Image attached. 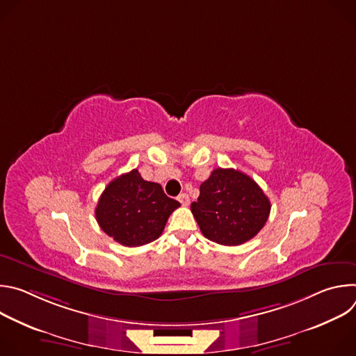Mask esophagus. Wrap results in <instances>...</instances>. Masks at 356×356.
<instances>
[{"label": "esophagus", "mask_w": 356, "mask_h": 356, "mask_svg": "<svg viewBox=\"0 0 356 356\" xmlns=\"http://www.w3.org/2000/svg\"><path fill=\"white\" fill-rule=\"evenodd\" d=\"M179 201L181 202L183 206H188V202H190V197H188V194H186V193H181L179 197Z\"/></svg>", "instance_id": "esophagus-1"}]
</instances>
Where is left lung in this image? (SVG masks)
I'll list each match as a JSON object with an SVG mask.
<instances>
[{"instance_id":"obj_1","label":"left lung","mask_w":356,"mask_h":356,"mask_svg":"<svg viewBox=\"0 0 356 356\" xmlns=\"http://www.w3.org/2000/svg\"><path fill=\"white\" fill-rule=\"evenodd\" d=\"M191 213L206 238L225 246L242 245L266 224L270 201L248 175L235 169H214L201 183Z\"/></svg>"}]
</instances>
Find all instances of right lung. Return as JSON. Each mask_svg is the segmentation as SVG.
Masks as SVG:
<instances>
[{
	"label": "right lung",
	"mask_w": 356,
	"mask_h": 356,
	"mask_svg": "<svg viewBox=\"0 0 356 356\" xmlns=\"http://www.w3.org/2000/svg\"><path fill=\"white\" fill-rule=\"evenodd\" d=\"M179 206L159 183L143 180L134 169L110 181L98 200L95 218L99 228L118 243L140 246L162 235Z\"/></svg>",
	"instance_id": "add662e5"
}]
</instances>
